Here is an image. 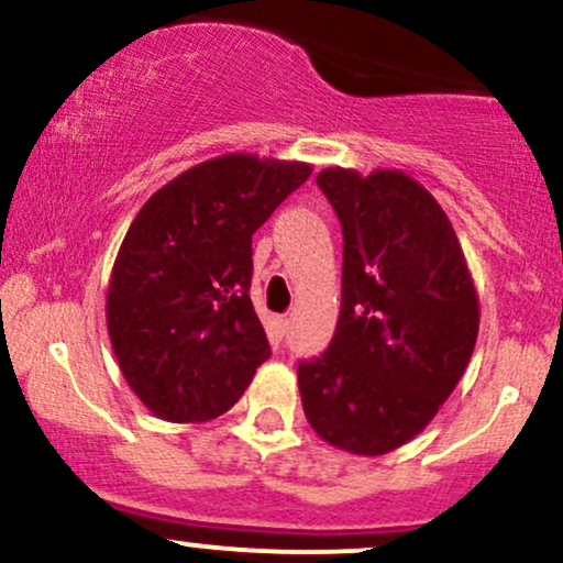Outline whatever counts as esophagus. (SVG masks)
I'll return each mask as SVG.
<instances>
[{
	"label": "esophagus",
	"instance_id": "obj_1",
	"mask_svg": "<svg viewBox=\"0 0 563 563\" xmlns=\"http://www.w3.org/2000/svg\"><path fill=\"white\" fill-rule=\"evenodd\" d=\"M277 329H280V333H288V329H291V318H288V314H280V318H277Z\"/></svg>",
	"mask_w": 563,
	"mask_h": 563
}]
</instances>
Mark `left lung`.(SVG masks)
I'll return each mask as SVG.
<instances>
[{"mask_svg":"<svg viewBox=\"0 0 563 563\" xmlns=\"http://www.w3.org/2000/svg\"><path fill=\"white\" fill-rule=\"evenodd\" d=\"M344 238L342 310L329 350L299 363L312 430L379 456L419 435L465 374L478 296L452 221L400 170L318 173Z\"/></svg>","mask_w":563,"mask_h":563,"instance_id":"left-lung-1","label":"left lung"}]
</instances>
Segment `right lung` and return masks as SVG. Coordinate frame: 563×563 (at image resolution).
<instances>
[{"label": "right lung", "mask_w": 563, "mask_h": 563, "mask_svg": "<svg viewBox=\"0 0 563 563\" xmlns=\"http://www.w3.org/2000/svg\"><path fill=\"white\" fill-rule=\"evenodd\" d=\"M307 163L224 154L144 202L107 294L109 339L154 417L206 422L230 411L269 357L251 301V238L310 178Z\"/></svg>", "instance_id": "1"}]
</instances>
